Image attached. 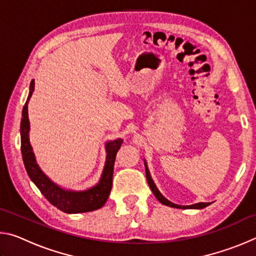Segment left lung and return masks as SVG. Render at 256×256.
Instances as JSON below:
<instances>
[{
	"instance_id": "obj_1",
	"label": "left lung",
	"mask_w": 256,
	"mask_h": 256,
	"mask_svg": "<svg viewBox=\"0 0 256 256\" xmlns=\"http://www.w3.org/2000/svg\"><path fill=\"white\" fill-rule=\"evenodd\" d=\"M144 167H146V180H148V184L150 186L151 190H152L154 196L157 198V200L160 203H162V204L167 206L177 208V209H203V208H206V206L211 204V202H198V203H196V204H190V206H180V204H176V203H172L170 200H167V198H164L162 193H160V190H158L157 186H156L154 180L151 178V175H150V172H149V168H148V164H146V159H144Z\"/></svg>"
}]
</instances>
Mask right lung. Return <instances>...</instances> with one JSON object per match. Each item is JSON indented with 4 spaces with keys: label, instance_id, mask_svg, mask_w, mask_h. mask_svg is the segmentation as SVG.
<instances>
[{
    "label": "right lung",
    "instance_id": "add662e5",
    "mask_svg": "<svg viewBox=\"0 0 256 256\" xmlns=\"http://www.w3.org/2000/svg\"><path fill=\"white\" fill-rule=\"evenodd\" d=\"M34 90V80L32 79L29 86V94L22 108V118L20 123V136H21V154L22 160L28 172L30 180L37 186L47 200L52 204L58 208L66 214H81V212H89L102 208L107 201L110 196L112 184V172H114V164L116 154L122 146V138L107 141L105 144L106 160L104 164V170L100 178L92 188L74 190L62 188L55 182L52 180L42 170L40 164H37L36 157L30 144L29 131L30 122L28 118V102L32 98Z\"/></svg>",
    "mask_w": 256,
    "mask_h": 256
}]
</instances>
